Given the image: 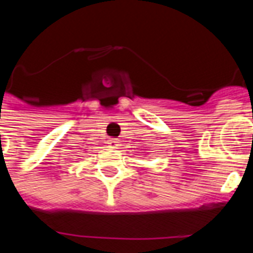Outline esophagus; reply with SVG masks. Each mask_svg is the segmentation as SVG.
Here are the masks:
<instances>
[{
	"mask_svg": "<svg viewBox=\"0 0 253 253\" xmlns=\"http://www.w3.org/2000/svg\"><path fill=\"white\" fill-rule=\"evenodd\" d=\"M107 144H109V147H111V148H118L119 140L118 139H110V140H107Z\"/></svg>",
	"mask_w": 253,
	"mask_h": 253,
	"instance_id": "esophagus-1",
	"label": "esophagus"
}]
</instances>
